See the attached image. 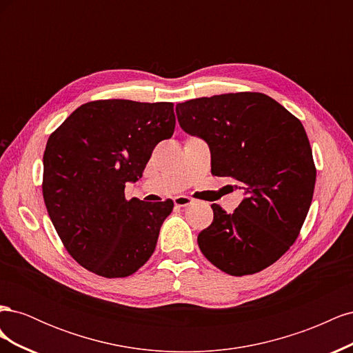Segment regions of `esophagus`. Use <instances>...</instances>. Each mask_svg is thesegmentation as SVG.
I'll return each instance as SVG.
<instances>
[{"instance_id": "obj_1", "label": "esophagus", "mask_w": 353, "mask_h": 353, "mask_svg": "<svg viewBox=\"0 0 353 353\" xmlns=\"http://www.w3.org/2000/svg\"><path fill=\"white\" fill-rule=\"evenodd\" d=\"M174 201H175V206L185 208V206H190L191 203H193V199L187 197V196H178V197L174 199Z\"/></svg>"}]
</instances>
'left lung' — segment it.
<instances>
[{
    "label": "left lung",
    "instance_id": "left-lung-1",
    "mask_svg": "<svg viewBox=\"0 0 353 353\" xmlns=\"http://www.w3.org/2000/svg\"><path fill=\"white\" fill-rule=\"evenodd\" d=\"M179 126L205 140L212 174L231 176L244 199L213 221L197 243L230 275H249L279 261L296 241L311 206L316 169L302 122L261 92L221 94L176 104Z\"/></svg>",
    "mask_w": 353,
    "mask_h": 353
}]
</instances>
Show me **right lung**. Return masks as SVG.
<instances>
[{
    "label": "right lung",
    "instance_id": "add662e5",
    "mask_svg": "<svg viewBox=\"0 0 353 353\" xmlns=\"http://www.w3.org/2000/svg\"><path fill=\"white\" fill-rule=\"evenodd\" d=\"M172 103L99 100L82 104L47 141L42 194L72 258L88 271L122 279L156 249L174 201L125 199L153 148L172 137Z\"/></svg>",
    "mask_w": 353,
    "mask_h": 353
}]
</instances>
